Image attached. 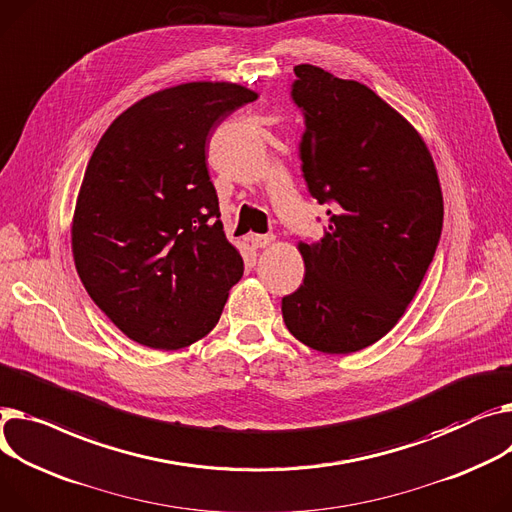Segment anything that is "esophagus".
I'll return each instance as SVG.
<instances>
[{"label":"esophagus","mask_w":512,"mask_h":512,"mask_svg":"<svg viewBox=\"0 0 512 512\" xmlns=\"http://www.w3.org/2000/svg\"><path fill=\"white\" fill-rule=\"evenodd\" d=\"M251 243L255 249H265L271 243H276V236L274 234H253L251 236Z\"/></svg>","instance_id":"34e87169"}]
</instances>
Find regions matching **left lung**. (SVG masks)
I'll return each instance as SVG.
<instances>
[{
  "label": "left lung",
  "mask_w": 512,
  "mask_h": 512,
  "mask_svg": "<svg viewBox=\"0 0 512 512\" xmlns=\"http://www.w3.org/2000/svg\"><path fill=\"white\" fill-rule=\"evenodd\" d=\"M294 74L302 173L335 208L319 243H298L304 280L282 315L304 346L352 354L387 335L416 296L442 230L440 181L418 129L377 92L311 63Z\"/></svg>",
  "instance_id": "8db88e82"
}]
</instances>
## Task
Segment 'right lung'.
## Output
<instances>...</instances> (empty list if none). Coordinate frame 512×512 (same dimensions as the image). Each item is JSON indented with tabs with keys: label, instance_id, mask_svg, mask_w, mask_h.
I'll return each mask as SVG.
<instances>
[{
	"label": "right lung",
	"instance_id": "obj_1",
	"mask_svg": "<svg viewBox=\"0 0 512 512\" xmlns=\"http://www.w3.org/2000/svg\"><path fill=\"white\" fill-rule=\"evenodd\" d=\"M257 92L187 82L123 111L86 166L72 218L78 276L135 344L181 350L206 337L243 278L206 164L212 129Z\"/></svg>",
	"mask_w": 512,
	"mask_h": 512
}]
</instances>
